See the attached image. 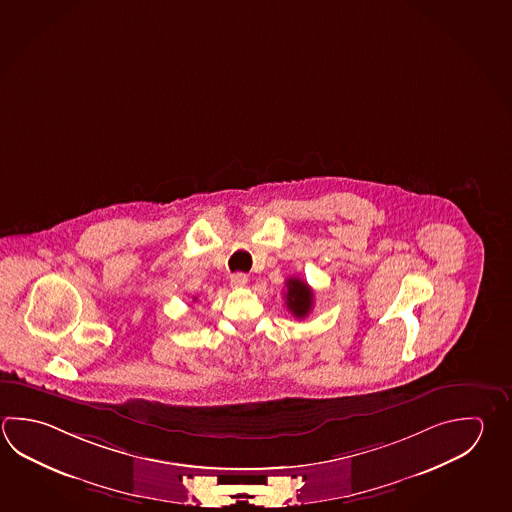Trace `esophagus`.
Masks as SVG:
<instances>
[{"instance_id":"1","label":"esophagus","mask_w":512,"mask_h":512,"mask_svg":"<svg viewBox=\"0 0 512 512\" xmlns=\"http://www.w3.org/2000/svg\"><path fill=\"white\" fill-rule=\"evenodd\" d=\"M230 284L233 288H244L248 284V275L246 273H233L230 277Z\"/></svg>"}]
</instances>
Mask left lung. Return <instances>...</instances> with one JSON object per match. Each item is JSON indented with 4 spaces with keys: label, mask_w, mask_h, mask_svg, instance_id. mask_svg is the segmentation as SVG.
<instances>
[{
    "label": "left lung",
    "mask_w": 512,
    "mask_h": 512,
    "mask_svg": "<svg viewBox=\"0 0 512 512\" xmlns=\"http://www.w3.org/2000/svg\"><path fill=\"white\" fill-rule=\"evenodd\" d=\"M286 306L291 311L293 317L304 319L308 317L309 311L313 308V290L309 288L304 280L288 279L286 280Z\"/></svg>",
    "instance_id": "8db88e82"
}]
</instances>
